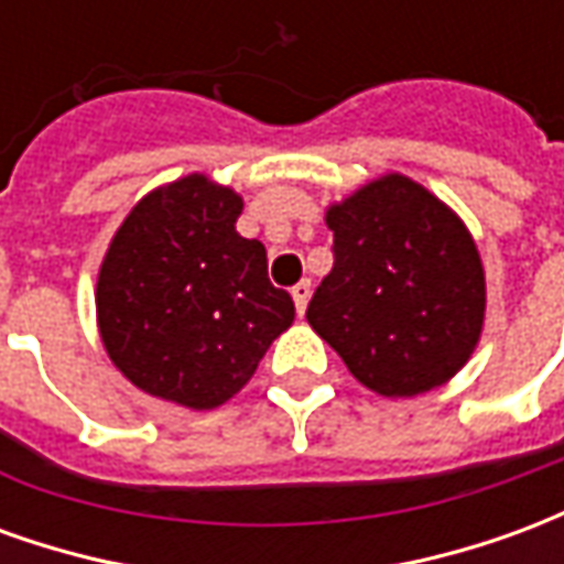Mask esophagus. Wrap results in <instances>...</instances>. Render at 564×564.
<instances>
[{"instance_id": "34e87169", "label": "esophagus", "mask_w": 564, "mask_h": 564, "mask_svg": "<svg viewBox=\"0 0 564 564\" xmlns=\"http://www.w3.org/2000/svg\"><path fill=\"white\" fill-rule=\"evenodd\" d=\"M293 293V302H295V311H299V317L305 314V307H307V299H311V281H299L290 290Z\"/></svg>"}]
</instances>
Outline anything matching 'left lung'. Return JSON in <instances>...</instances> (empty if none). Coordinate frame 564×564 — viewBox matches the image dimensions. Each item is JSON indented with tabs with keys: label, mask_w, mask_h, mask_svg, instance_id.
<instances>
[{
	"label": "left lung",
	"mask_w": 564,
	"mask_h": 564,
	"mask_svg": "<svg viewBox=\"0 0 564 564\" xmlns=\"http://www.w3.org/2000/svg\"><path fill=\"white\" fill-rule=\"evenodd\" d=\"M335 265L307 323L362 387L411 399L447 383L484 332L486 278L471 232L423 184L383 174L326 210Z\"/></svg>",
	"instance_id": "1"
}]
</instances>
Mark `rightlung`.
<instances>
[{"mask_svg":"<svg viewBox=\"0 0 564 564\" xmlns=\"http://www.w3.org/2000/svg\"><path fill=\"white\" fill-rule=\"evenodd\" d=\"M245 208L205 174L156 186L108 245L96 319L111 362L141 392L210 411L253 378L295 305L271 286L265 247L241 238Z\"/></svg>","mask_w":564,"mask_h":564,"instance_id":"right-lung-1","label":"right lung"}]
</instances>
